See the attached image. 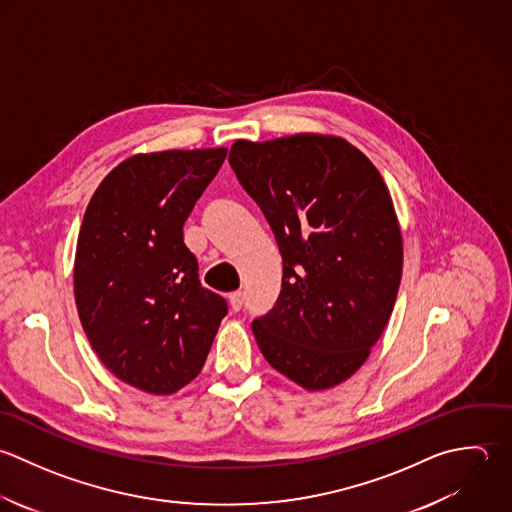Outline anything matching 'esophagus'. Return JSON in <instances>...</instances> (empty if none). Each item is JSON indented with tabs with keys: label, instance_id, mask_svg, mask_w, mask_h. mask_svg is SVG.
<instances>
[{
	"label": "esophagus",
	"instance_id": "esophagus-1",
	"mask_svg": "<svg viewBox=\"0 0 512 512\" xmlns=\"http://www.w3.org/2000/svg\"><path fill=\"white\" fill-rule=\"evenodd\" d=\"M229 305H231V309L237 313V311H241L243 309V305H245V297H243V293H233L231 297H229Z\"/></svg>",
	"mask_w": 512,
	"mask_h": 512
}]
</instances>
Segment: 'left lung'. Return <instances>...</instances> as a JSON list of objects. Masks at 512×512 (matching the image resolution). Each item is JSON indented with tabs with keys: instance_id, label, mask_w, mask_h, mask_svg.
<instances>
[{
	"instance_id": "obj_1",
	"label": "left lung",
	"mask_w": 512,
	"mask_h": 512,
	"mask_svg": "<svg viewBox=\"0 0 512 512\" xmlns=\"http://www.w3.org/2000/svg\"><path fill=\"white\" fill-rule=\"evenodd\" d=\"M229 163L283 259L277 303L251 325L257 345L303 389H331L367 361L395 307L403 239L389 189L333 135L239 139Z\"/></svg>"
}]
</instances>
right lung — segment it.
I'll list each match as a JSON object with an SVG mask.
<instances>
[{
  "label": "right lung",
  "mask_w": 512,
  "mask_h": 512,
  "mask_svg": "<svg viewBox=\"0 0 512 512\" xmlns=\"http://www.w3.org/2000/svg\"><path fill=\"white\" fill-rule=\"evenodd\" d=\"M225 155V147L133 155L99 183L83 215L73 267L81 327L117 379L151 395L199 375L227 315L183 243V223Z\"/></svg>",
  "instance_id": "1"
}]
</instances>
